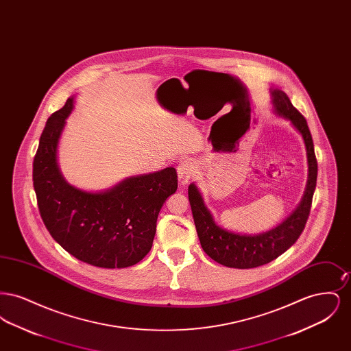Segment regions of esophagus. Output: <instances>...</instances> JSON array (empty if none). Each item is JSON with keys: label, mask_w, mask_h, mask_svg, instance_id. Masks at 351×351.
<instances>
[{"label": "esophagus", "mask_w": 351, "mask_h": 351, "mask_svg": "<svg viewBox=\"0 0 351 351\" xmlns=\"http://www.w3.org/2000/svg\"><path fill=\"white\" fill-rule=\"evenodd\" d=\"M178 180L180 185H186L188 182L191 180L192 175H193V169H195V163L191 159H183L180 160L179 166H178Z\"/></svg>", "instance_id": "obj_1"}]
</instances>
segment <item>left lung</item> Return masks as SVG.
Masks as SVG:
<instances>
[{"instance_id":"1","label":"left lung","mask_w":351,"mask_h":351,"mask_svg":"<svg viewBox=\"0 0 351 351\" xmlns=\"http://www.w3.org/2000/svg\"><path fill=\"white\" fill-rule=\"evenodd\" d=\"M274 114L288 121L300 134L306 151L308 180L299 205L288 217L271 230L258 234L238 233L218 225L209 208L205 205L200 188L195 183L188 186L201 247L219 265L232 268H254L267 265L288 250L302 233L309 217L317 180V160L312 135L305 118L293 108L283 90L269 88Z\"/></svg>"}]
</instances>
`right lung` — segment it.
Returning a JSON list of instances; mask_svg holds the SVG:
<instances>
[{"mask_svg": "<svg viewBox=\"0 0 351 351\" xmlns=\"http://www.w3.org/2000/svg\"><path fill=\"white\" fill-rule=\"evenodd\" d=\"M75 97L55 112L40 135L34 158V189L51 237L88 265L125 268L151 250L158 215L178 189L173 167L135 175L104 191H85L64 179L58 149Z\"/></svg>", "mask_w": 351, "mask_h": 351, "instance_id": "right-lung-1", "label": "right lung"}]
</instances>
